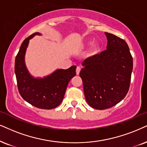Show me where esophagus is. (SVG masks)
Returning a JSON list of instances; mask_svg holds the SVG:
<instances>
[{
  "mask_svg": "<svg viewBox=\"0 0 147 147\" xmlns=\"http://www.w3.org/2000/svg\"><path fill=\"white\" fill-rule=\"evenodd\" d=\"M80 70H81V68L80 67H76V74L77 75H79Z\"/></svg>",
  "mask_w": 147,
  "mask_h": 147,
  "instance_id": "esophagus-1",
  "label": "esophagus"
}]
</instances>
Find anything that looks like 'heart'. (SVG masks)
<instances>
[{"instance_id":"obj_1","label":"heart","mask_w":147,"mask_h":147,"mask_svg":"<svg viewBox=\"0 0 147 147\" xmlns=\"http://www.w3.org/2000/svg\"><path fill=\"white\" fill-rule=\"evenodd\" d=\"M92 43V41H88L87 42V45H90ZM99 49V46L98 45H95V46H93V50L94 51H97V50Z\"/></svg>"}]
</instances>
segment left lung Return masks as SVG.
I'll list each match as a JSON object with an SVG mask.
<instances>
[{"label": "left lung", "mask_w": 147, "mask_h": 147, "mask_svg": "<svg viewBox=\"0 0 147 147\" xmlns=\"http://www.w3.org/2000/svg\"><path fill=\"white\" fill-rule=\"evenodd\" d=\"M105 35L107 50L85 59L80 72L86 100L97 110L111 108L125 97L133 69L125 41L108 32Z\"/></svg>", "instance_id": "8db88e82"}]
</instances>
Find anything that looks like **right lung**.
<instances>
[{
    "instance_id": "1",
    "label": "right lung",
    "mask_w": 147,
    "mask_h": 147,
    "mask_svg": "<svg viewBox=\"0 0 147 147\" xmlns=\"http://www.w3.org/2000/svg\"><path fill=\"white\" fill-rule=\"evenodd\" d=\"M36 35L41 34L35 32L24 39L16 57L15 74L18 90L25 101L36 108L53 109L62 102L68 83L76 74V66L74 65L67 69H59L43 78L32 76L25 65L24 57L29 40Z\"/></svg>"
}]
</instances>
